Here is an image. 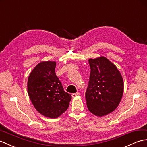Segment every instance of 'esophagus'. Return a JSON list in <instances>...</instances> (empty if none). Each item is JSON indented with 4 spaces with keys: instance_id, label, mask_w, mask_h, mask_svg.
Wrapping results in <instances>:
<instances>
[{
    "instance_id": "1",
    "label": "esophagus",
    "mask_w": 147,
    "mask_h": 147,
    "mask_svg": "<svg viewBox=\"0 0 147 147\" xmlns=\"http://www.w3.org/2000/svg\"><path fill=\"white\" fill-rule=\"evenodd\" d=\"M79 95H80V93L79 92H76V93H74L71 94V97H76L77 96H78Z\"/></svg>"
}]
</instances>
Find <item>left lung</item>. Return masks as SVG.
Returning <instances> with one entry per match:
<instances>
[{"label": "left lung", "mask_w": 147, "mask_h": 147, "mask_svg": "<svg viewBox=\"0 0 147 147\" xmlns=\"http://www.w3.org/2000/svg\"><path fill=\"white\" fill-rule=\"evenodd\" d=\"M90 74L86 92L87 106L97 116L113 112L122 98L124 84L121 75L106 57L89 60Z\"/></svg>", "instance_id": "8db88e82"}]
</instances>
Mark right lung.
Listing matches in <instances>:
<instances>
[{
    "label": "right lung",
    "instance_id": "add662e5",
    "mask_svg": "<svg viewBox=\"0 0 147 147\" xmlns=\"http://www.w3.org/2000/svg\"><path fill=\"white\" fill-rule=\"evenodd\" d=\"M56 62L42 61L29 74L28 92L38 111L48 118H57L66 111L71 99L65 92L55 74Z\"/></svg>",
    "mask_w": 147,
    "mask_h": 147
}]
</instances>
